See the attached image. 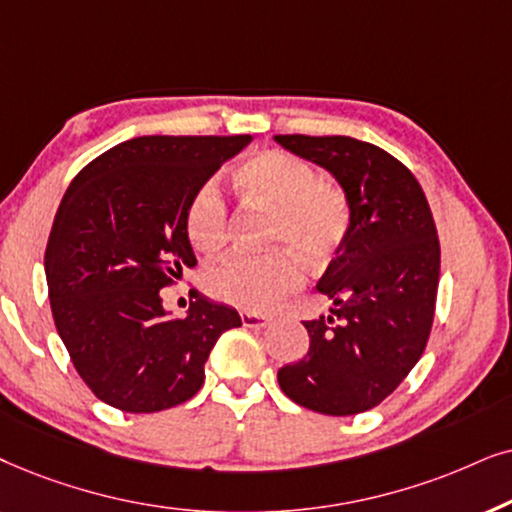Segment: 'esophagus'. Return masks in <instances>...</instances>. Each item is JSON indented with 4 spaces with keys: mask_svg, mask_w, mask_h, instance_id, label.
<instances>
[{
    "mask_svg": "<svg viewBox=\"0 0 512 512\" xmlns=\"http://www.w3.org/2000/svg\"><path fill=\"white\" fill-rule=\"evenodd\" d=\"M241 323L245 327H252V330H262L271 323L269 316H260V313H241Z\"/></svg>",
    "mask_w": 512,
    "mask_h": 512,
    "instance_id": "esophagus-1",
    "label": "esophagus"
}]
</instances>
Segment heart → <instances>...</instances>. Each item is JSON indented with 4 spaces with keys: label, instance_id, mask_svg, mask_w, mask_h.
Instances as JSON below:
<instances>
[{
    "label": "heart",
    "instance_id": "heart-1",
    "mask_svg": "<svg viewBox=\"0 0 512 512\" xmlns=\"http://www.w3.org/2000/svg\"><path fill=\"white\" fill-rule=\"evenodd\" d=\"M234 187L245 199L271 210L267 241L295 251L311 267L332 260L349 236V196L342 187L320 180L318 170L302 156L281 149L250 156L236 168ZM185 229L199 252H215L227 241V203L215 185L196 189ZM294 256L285 250L236 252L208 271V288L243 311H271L302 281Z\"/></svg>",
    "mask_w": 512,
    "mask_h": 512
}]
</instances>
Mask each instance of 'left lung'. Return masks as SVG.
Segmentation results:
<instances>
[{
    "label": "left lung",
    "instance_id": "8db88e82",
    "mask_svg": "<svg viewBox=\"0 0 512 512\" xmlns=\"http://www.w3.org/2000/svg\"><path fill=\"white\" fill-rule=\"evenodd\" d=\"M285 149L337 177L351 229L318 281L332 316L304 320L309 353L278 370L306 410L349 417L400 386L431 337L440 241L417 177L377 145L349 135H276Z\"/></svg>",
    "mask_w": 512,
    "mask_h": 512
}]
</instances>
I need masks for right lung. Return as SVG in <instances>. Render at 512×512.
<instances>
[{"label":"right lung","instance_id":"1","mask_svg":"<svg viewBox=\"0 0 512 512\" xmlns=\"http://www.w3.org/2000/svg\"><path fill=\"white\" fill-rule=\"evenodd\" d=\"M250 135H142L107 149L67 187L46 243L53 323L102 403L147 414L199 393L236 309L194 295L168 318L161 292L194 267L185 217L196 189Z\"/></svg>","mask_w":512,"mask_h":512}]
</instances>
